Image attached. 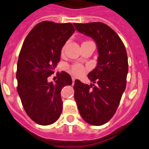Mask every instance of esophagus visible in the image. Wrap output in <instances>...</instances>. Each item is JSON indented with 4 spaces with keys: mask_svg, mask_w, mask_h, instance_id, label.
<instances>
[{
    "mask_svg": "<svg viewBox=\"0 0 149 149\" xmlns=\"http://www.w3.org/2000/svg\"><path fill=\"white\" fill-rule=\"evenodd\" d=\"M72 82H73V84H74V80H75V78L74 77H72Z\"/></svg>",
    "mask_w": 149,
    "mask_h": 149,
    "instance_id": "34e87169",
    "label": "esophagus"
}]
</instances>
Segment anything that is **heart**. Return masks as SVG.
Masks as SVG:
<instances>
[{"instance_id":"1","label":"heart","mask_w":149,"mask_h":149,"mask_svg":"<svg viewBox=\"0 0 149 149\" xmlns=\"http://www.w3.org/2000/svg\"><path fill=\"white\" fill-rule=\"evenodd\" d=\"M69 71L74 76H80L85 73V68L79 64H74L69 68Z\"/></svg>"}]
</instances>
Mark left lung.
<instances>
[{
  "label": "left lung",
  "mask_w": 149,
  "mask_h": 149,
  "mask_svg": "<svg viewBox=\"0 0 149 149\" xmlns=\"http://www.w3.org/2000/svg\"><path fill=\"white\" fill-rule=\"evenodd\" d=\"M74 25L80 33L92 38L98 48L97 66L88 74L93 84L74 81V100L82 119L102 125L115 114L126 88L127 55L119 35L108 25L91 22Z\"/></svg>",
  "instance_id": "left-lung-1"
}]
</instances>
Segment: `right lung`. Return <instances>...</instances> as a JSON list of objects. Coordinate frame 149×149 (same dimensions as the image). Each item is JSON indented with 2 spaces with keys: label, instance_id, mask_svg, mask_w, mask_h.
<instances>
[{
  "label": "right lung",
  "instance_id": "obj_1",
  "mask_svg": "<svg viewBox=\"0 0 149 149\" xmlns=\"http://www.w3.org/2000/svg\"><path fill=\"white\" fill-rule=\"evenodd\" d=\"M75 31L71 23L44 21L25 38L17 62V92L26 114L37 124L55 123L62 111L61 91L72 83L65 72L55 83L48 81L60 61L61 48Z\"/></svg>",
  "mask_w": 149,
  "mask_h": 149
}]
</instances>
